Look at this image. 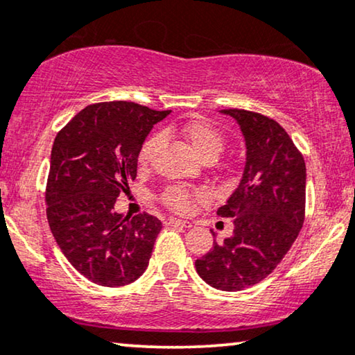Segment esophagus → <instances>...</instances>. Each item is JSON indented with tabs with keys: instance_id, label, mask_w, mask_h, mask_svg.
<instances>
[{
	"instance_id": "obj_1",
	"label": "esophagus",
	"mask_w": 355,
	"mask_h": 355,
	"mask_svg": "<svg viewBox=\"0 0 355 355\" xmlns=\"http://www.w3.org/2000/svg\"><path fill=\"white\" fill-rule=\"evenodd\" d=\"M167 224L170 225H183V227H191V222L183 220V219H177V217H168Z\"/></svg>"
}]
</instances>
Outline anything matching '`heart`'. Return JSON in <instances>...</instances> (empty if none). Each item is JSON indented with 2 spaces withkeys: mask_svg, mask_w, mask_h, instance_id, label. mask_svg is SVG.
<instances>
[{
  "mask_svg": "<svg viewBox=\"0 0 355 355\" xmlns=\"http://www.w3.org/2000/svg\"><path fill=\"white\" fill-rule=\"evenodd\" d=\"M182 135L185 138L193 150L205 160V162H212L217 159L222 150L225 148V138L219 130L216 128L212 123L202 118H195V120L187 121L182 126ZM160 143H162V135L155 133L150 135L148 139L144 141L143 146L139 148L138 153V164L141 168H146L154 159L155 150L159 149ZM195 196H201L200 191H193L191 188L185 185H172L165 188L162 195H160V201L164 206L175 212L185 214L191 209L193 200Z\"/></svg>",
  "mask_w": 355,
  "mask_h": 355,
  "instance_id": "b5f03b06",
  "label": "heart"
}]
</instances>
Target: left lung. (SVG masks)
<instances>
[{"instance_id":"obj_1","label":"left lung","mask_w":355,"mask_h":355,"mask_svg":"<svg viewBox=\"0 0 355 355\" xmlns=\"http://www.w3.org/2000/svg\"><path fill=\"white\" fill-rule=\"evenodd\" d=\"M247 141L240 185L217 216L234 234L196 259V271L220 291L248 289L274 271L305 220V160L287 131L261 113L227 108Z\"/></svg>"}]
</instances>
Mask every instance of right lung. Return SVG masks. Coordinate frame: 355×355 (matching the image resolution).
I'll return each mask as SVG.
<instances>
[{"label":"right lung","instance_id":"add662e5","mask_svg":"<svg viewBox=\"0 0 355 355\" xmlns=\"http://www.w3.org/2000/svg\"><path fill=\"white\" fill-rule=\"evenodd\" d=\"M168 113L135 102H98L56 135L46 219L68 261L98 286H126L148 268L162 222L148 212L123 217L113 206L136 178L146 136Z\"/></svg>","mask_w":355,"mask_h":355}]
</instances>
